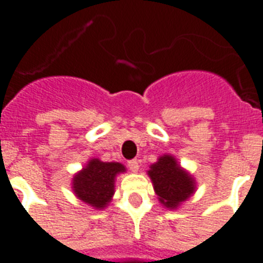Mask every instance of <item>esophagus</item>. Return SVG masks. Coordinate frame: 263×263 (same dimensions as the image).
I'll return each instance as SVG.
<instances>
[{"instance_id":"1","label":"esophagus","mask_w":263,"mask_h":263,"mask_svg":"<svg viewBox=\"0 0 263 263\" xmlns=\"http://www.w3.org/2000/svg\"><path fill=\"white\" fill-rule=\"evenodd\" d=\"M128 168L131 169L132 172H138V171H139V161L138 160L128 161Z\"/></svg>"}]
</instances>
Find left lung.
<instances>
[{
  "instance_id": "obj_1",
  "label": "left lung",
  "mask_w": 263,
  "mask_h": 263,
  "mask_svg": "<svg viewBox=\"0 0 263 263\" xmlns=\"http://www.w3.org/2000/svg\"><path fill=\"white\" fill-rule=\"evenodd\" d=\"M158 200L166 209H177L196 191L192 175L179 164L172 154L161 156L147 171Z\"/></svg>"
}]
</instances>
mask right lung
<instances>
[{"label":"right lung","mask_w":263,"mask_h":263,"mask_svg":"<svg viewBox=\"0 0 263 263\" xmlns=\"http://www.w3.org/2000/svg\"><path fill=\"white\" fill-rule=\"evenodd\" d=\"M125 171L127 168L120 162H103L99 158H91L72 177V191L86 204L103 210L113 199L117 176Z\"/></svg>","instance_id":"1"}]
</instances>
